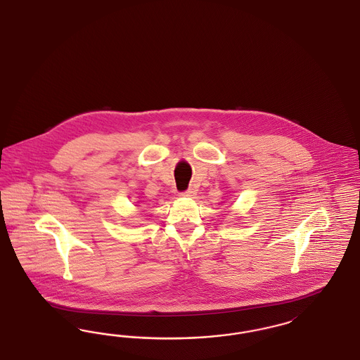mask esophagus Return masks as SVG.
I'll return each mask as SVG.
<instances>
[{"label":"esophagus","mask_w":360,"mask_h":360,"mask_svg":"<svg viewBox=\"0 0 360 360\" xmlns=\"http://www.w3.org/2000/svg\"><path fill=\"white\" fill-rule=\"evenodd\" d=\"M194 194H195V191L193 188H188L186 191L181 193V197H194Z\"/></svg>","instance_id":"esophagus-1"}]
</instances>
